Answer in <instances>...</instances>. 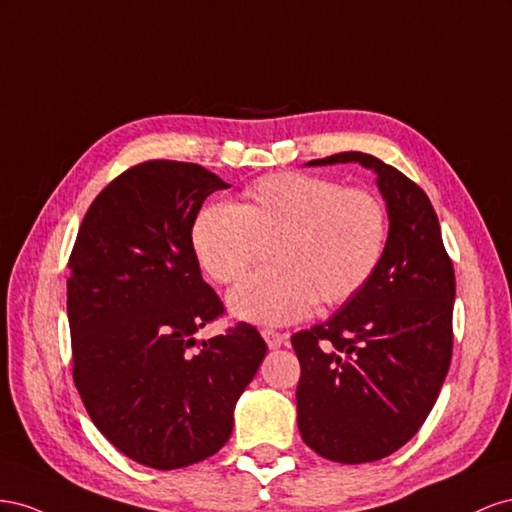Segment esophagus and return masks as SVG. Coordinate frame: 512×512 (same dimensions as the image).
Listing matches in <instances>:
<instances>
[{"label":"esophagus","mask_w":512,"mask_h":512,"mask_svg":"<svg viewBox=\"0 0 512 512\" xmlns=\"http://www.w3.org/2000/svg\"><path fill=\"white\" fill-rule=\"evenodd\" d=\"M261 334H264V339H266L270 349H279L285 343V334L276 332V330H264Z\"/></svg>","instance_id":"esophagus-1"}]
</instances>
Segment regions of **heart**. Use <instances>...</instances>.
Masks as SVG:
<instances>
[{
  "mask_svg": "<svg viewBox=\"0 0 512 512\" xmlns=\"http://www.w3.org/2000/svg\"><path fill=\"white\" fill-rule=\"evenodd\" d=\"M261 244L272 270L231 289L229 309L261 326L302 319L317 302L332 309L358 296L382 264L388 212L379 197L319 175L274 173L246 188L238 206L208 203L191 227V246L218 283H236Z\"/></svg>",
  "mask_w": 512,
  "mask_h": 512,
  "instance_id": "b5f03b06",
  "label": "heart"
}]
</instances>
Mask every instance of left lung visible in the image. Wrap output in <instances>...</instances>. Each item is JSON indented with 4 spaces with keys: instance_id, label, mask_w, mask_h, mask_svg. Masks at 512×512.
Returning <instances> with one entry per match:
<instances>
[{
    "instance_id": "left-lung-1",
    "label": "left lung",
    "mask_w": 512,
    "mask_h": 512,
    "mask_svg": "<svg viewBox=\"0 0 512 512\" xmlns=\"http://www.w3.org/2000/svg\"><path fill=\"white\" fill-rule=\"evenodd\" d=\"M360 163L377 175L388 210L382 264L324 324L300 330L296 390L304 444L337 463H369L407 444L427 420L452 356L455 270L427 193L362 152L313 167Z\"/></svg>"
}]
</instances>
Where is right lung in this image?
<instances>
[{"instance_id":"1","label":"right lung","mask_w":512,"mask_h":512,"mask_svg":"<svg viewBox=\"0 0 512 512\" xmlns=\"http://www.w3.org/2000/svg\"><path fill=\"white\" fill-rule=\"evenodd\" d=\"M227 186L178 160L130 167L94 199L68 259L81 401L115 448L156 470L225 446L233 407L268 352L244 321L195 339L225 309L201 279L191 227L206 197Z\"/></svg>"}]
</instances>
